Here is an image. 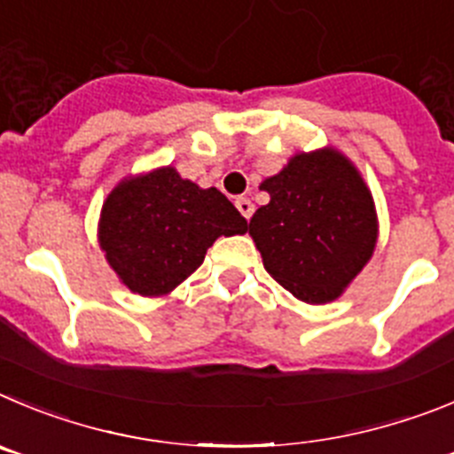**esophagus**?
Returning <instances> with one entry per match:
<instances>
[{
    "instance_id": "obj_1",
    "label": "esophagus",
    "mask_w": 454,
    "mask_h": 454,
    "mask_svg": "<svg viewBox=\"0 0 454 454\" xmlns=\"http://www.w3.org/2000/svg\"><path fill=\"white\" fill-rule=\"evenodd\" d=\"M235 206H237V210L242 212V217L244 219H251V215H253V210H255V206H253L251 201H248V199H244V197H239L235 201Z\"/></svg>"
}]
</instances>
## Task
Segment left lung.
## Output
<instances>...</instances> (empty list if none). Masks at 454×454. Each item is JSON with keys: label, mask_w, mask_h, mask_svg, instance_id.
Masks as SVG:
<instances>
[{"label": "left lung", "mask_w": 454, "mask_h": 454, "mask_svg": "<svg viewBox=\"0 0 454 454\" xmlns=\"http://www.w3.org/2000/svg\"><path fill=\"white\" fill-rule=\"evenodd\" d=\"M260 190L269 203L248 235L269 276L303 303L337 301L378 244L373 194L357 167L333 146L301 151Z\"/></svg>", "instance_id": "1"}]
</instances>
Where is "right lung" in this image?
I'll return each mask as SVG.
<instances>
[{
  "label": "right lung",
  "mask_w": 454,
  "mask_h": 454,
  "mask_svg": "<svg viewBox=\"0 0 454 454\" xmlns=\"http://www.w3.org/2000/svg\"><path fill=\"white\" fill-rule=\"evenodd\" d=\"M244 232L247 219L217 187L203 190L171 165L121 178L97 226L120 283L149 298L167 296L197 271L217 237Z\"/></svg>",
  "instance_id": "add662e5"
}]
</instances>
